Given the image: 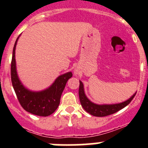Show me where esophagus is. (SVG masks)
Wrapping results in <instances>:
<instances>
[{
    "label": "esophagus",
    "instance_id": "34e87169",
    "mask_svg": "<svg viewBox=\"0 0 148 148\" xmlns=\"http://www.w3.org/2000/svg\"><path fill=\"white\" fill-rule=\"evenodd\" d=\"M75 73V74H76V75H77V74H78V73Z\"/></svg>",
    "mask_w": 148,
    "mask_h": 148
}]
</instances>
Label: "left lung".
I'll return each mask as SVG.
<instances>
[{"label": "left lung", "instance_id": "obj_1", "mask_svg": "<svg viewBox=\"0 0 148 148\" xmlns=\"http://www.w3.org/2000/svg\"><path fill=\"white\" fill-rule=\"evenodd\" d=\"M79 90H78V95H79V99L80 102L83 108L87 111V113L90 115L98 117H103L107 116L109 115L113 114V113L118 112L119 110H121L127 105L130 104V101L133 100L134 96L136 95V92L133 94L131 97L124 102L119 103V104H96L90 101L84 93V85L81 81H79Z\"/></svg>", "mask_w": 148, "mask_h": 148}]
</instances>
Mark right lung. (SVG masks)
Returning a JSON list of instances; mask_svg holds the SVG:
<instances>
[{
    "instance_id": "1",
    "label": "right lung",
    "mask_w": 148,
    "mask_h": 148,
    "mask_svg": "<svg viewBox=\"0 0 148 148\" xmlns=\"http://www.w3.org/2000/svg\"><path fill=\"white\" fill-rule=\"evenodd\" d=\"M19 36L14 45L11 62V79L13 88L22 108L32 114L39 116H48L53 114L60 104L61 94L68 79L73 76L71 72L60 75L54 83L46 90L33 92L27 90L18 78L15 63V47Z\"/></svg>"
}]
</instances>
